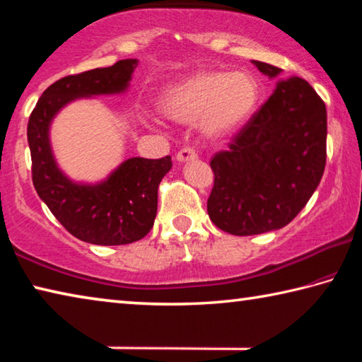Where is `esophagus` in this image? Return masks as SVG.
<instances>
[{"label":"esophagus","mask_w":362,"mask_h":362,"mask_svg":"<svg viewBox=\"0 0 362 362\" xmlns=\"http://www.w3.org/2000/svg\"><path fill=\"white\" fill-rule=\"evenodd\" d=\"M196 156H198V153L194 151V148H192V146H185V148L179 150L175 158H177V161L185 163V161H189V159H194Z\"/></svg>","instance_id":"34e87169"}]
</instances>
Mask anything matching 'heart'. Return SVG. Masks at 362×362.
<instances>
[{
  "label": "heart",
  "mask_w": 362,
  "mask_h": 362,
  "mask_svg": "<svg viewBox=\"0 0 362 362\" xmlns=\"http://www.w3.org/2000/svg\"><path fill=\"white\" fill-rule=\"evenodd\" d=\"M260 99L257 79L246 71H198L169 86L159 97L168 118L189 122L201 118L207 134L233 132L246 122Z\"/></svg>",
  "instance_id": "heart-1"
}]
</instances>
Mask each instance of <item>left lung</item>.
Instances as JSON below:
<instances>
[{
    "label": "left lung",
    "instance_id": "obj_1",
    "mask_svg": "<svg viewBox=\"0 0 362 362\" xmlns=\"http://www.w3.org/2000/svg\"><path fill=\"white\" fill-rule=\"evenodd\" d=\"M263 75L281 69L254 60ZM327 112L302 78L279 81L269 99L214 155L207 214L235 236L260 235L291 223L308 203L326 168Z\"/></svg>",
    "mask_w": 362,
    "mask_h": 362
}]
</instances>
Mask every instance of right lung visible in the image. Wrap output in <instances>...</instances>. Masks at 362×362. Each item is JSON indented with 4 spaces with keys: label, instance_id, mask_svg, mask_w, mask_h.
<instances>
[{
    "label": "right lung",
    "instance_id": "obj_1",
    "mask_svg": "<svg viewBox=\"0 0 362 362\" xmlns=\"http://www.w3.org/2000/svg\"><path fill=\"white\" fill-rule=\"evenodd\" d=\"M137 60H119L107 69H94L59 79L42 93L28 119L27 137L32 155L36 193L64 228L84 243L121 246L146 236L155 223L158 187L173 161L129 158L97 185H79L60 173L49 144V126L66 103L127 89Z\"/></svg>",
    "mask_w": 362,
    "mask_h": 362
}]
</instances>
